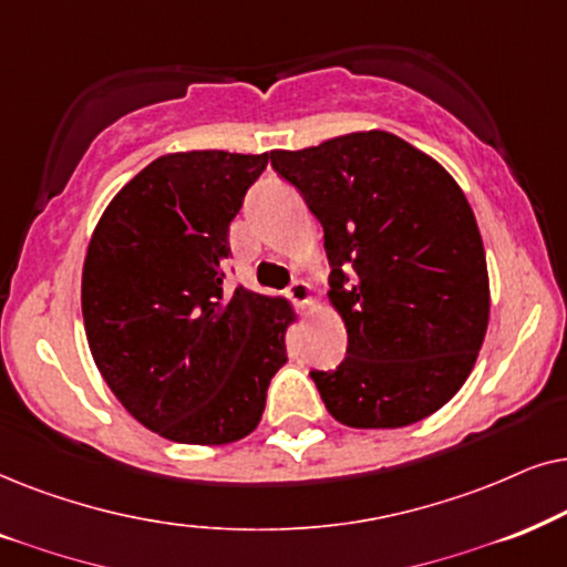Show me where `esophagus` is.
Returning a JSON list of instances; mask_svg holds the SVG:
<instances>
[{"label": "esophagus", "instance_id": "obj_1", "mask_svg": "<svg viewBox=\"0 0 567 567\" xmlns=\"http://www.w3.org/2000/svg\"><path fill=\"white\" fill-rule=\"evenodd\" d=\"M288 298L296 306H308L311 303V285L303 282V279H292L288 288Z\"/></svg>", "mask_w": 567, "mask_h": 567}]
</instances>
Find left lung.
<instances>
[{
    "instance_id": "8db88e82",
    "label": "left lung",
    "mask_w": 567,
    "mask_h": 567,
    "mask_svg": "<svg viewBox=\"0 0 567 567\" xmlns=\"http://www.w3.org/2000/svg\"><path fill=\"white\" fill-rule=\"evenodd\" d=\"M269 161L323 228L329 298L347 327V358L311 371L331 417L404 427L441 410L470 375L489 316L485 248L462 188L389 132Z\"/></svg>"
}]
</instances>
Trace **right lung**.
I'll return each mask as SVG.
<instances>
[{"mask_svg":"<svg viewBox=\"0 0 567 567\" xmlns=\"http://www.w3.org/2000/svg\"><path fill=\"white\" fill-rule=\"evenodd\" d=\"M267 163L269 153L223 150L157 157L113 196L90 238V352L126 412L168 441L246 437L288 360V303L223 288L230 223Z\"/></svg>","mask_w":567,"mask_h":567,"instance_id":"right-lung-1","label":"right lung"}]
</instances>
